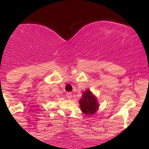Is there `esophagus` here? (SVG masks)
<instances>
[{"label":"esophagus","mask_w":149,"mask_h":149,"mask_svg":"<svg viewBox=\"0 0 149 149\" xmlns=\"http://www.w3.org/2000/svg\"><path fill=\"white\" fill-rule=\"evenodd\" d=\"M66 97H67L68 99H71V97H72V93H71V92H66Z\"/></svg>","instance_id":"esophagus-1"}]
</instances>
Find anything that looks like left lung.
I'll use <instances>...</instances> for the list:
<instances>
[{
  "mask_svg": "<svg viewBox=\"0 0 149 149\" xmlns=\"http://www.w3.org/2000/svg\"><path fill=\"white\" fill-rule=\"evenodd\" d=\"M80 110L85 115L91 116L95 114L99 109L97 98L90 90L83 92L82 97L79 100Z\"/></svg>",
  "mask_w": 149,
  "mask_h": 149,
  "instance_id": "1",
  "label": "left lung"
}]
</instances>
